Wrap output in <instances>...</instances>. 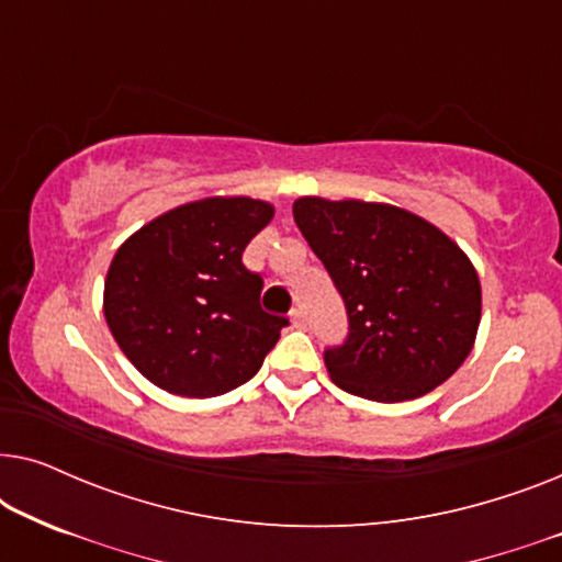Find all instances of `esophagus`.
<instances>
[{
    "label": "esophagus",
    "mask_w": 562,
    "mask_h": 562,
    "mask_svg": "<svg viewBox=\"0 0 562 562\" xmlns=\"http://www.w3.org/2000/svg\"><path fill=\"white\" fill-rule=\"evenodd\" d=\"M289 317H291V325H294L296 329H302V327L306 325V319H304V310H299V306H296V310H291Z\"/></svg>",
    "instance_id": "1"
}]
</instances>
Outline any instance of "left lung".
Instances as JSON below:
<instances>
[{
	"label": "left lung",
	"instance_id": "left-lung-1",
	"mask_svg": "<svg viewBox=\"0 0 562 562\" xmlns=\"http://www.w3.org/2000/svg\"><path fill=\"white\" fill-rule=\"evenodd\" d=\"M294 220L348 312L325 350L329 379L371 402L425 396L463 366L481 322L479 273L463 250L391 204L302 196Z\"/></svg>",
	"mask_w": 562,
	"mask_h": 562
}]
</instances>
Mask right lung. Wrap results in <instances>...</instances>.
<instances>
[{
  "label": "right lung",
  "mask_w": 562,
  "mask_h": 562,
  "mask_svg": "<svg viewBox=\"0 0 562 562\" xmlns=\"http://www.w3.org/2000/svg\"><path fill=\"white\" fill-rule=\"evenodd\" d=\"M271 217L268 202L210 196L160 214L114 252L106 325L158 389L210 398L260 371L289 319L263 312V279L243 250Z\"/></svg>",
  "instance_id": "add662e5"
}]
</instances>
